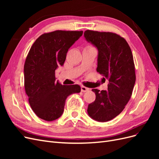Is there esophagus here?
Instances as JSON below:
<instances>
[{"mask_svg":"<svg viewBox=\"0 0 159 159\" xmlns=\"http://www.w3.org/2000/svg\"><path fill=\"white\" fill-rule=\"evenodd\" d=\"M81 91H82V92H86V91H89V88L85 87V86H84V85H81Z\"/></svg>","mask_w":159,"mask_h":159,"instance_id":"esophagus-1","label":"esophagus"}]
</instances>
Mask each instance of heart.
Here are the masks:
<instances>
[{
	"label": "heart",
	"mask_w": 159,
	"mask_h": 159,
	"mask_svg": "<svg viewBox=\"0 0 159 159\" xmlns=\"http://www.w3.org/2000/svg\"><path fill=\"white\" fill-rule=\"evenodd\" d=\"M86 47H91V46H89V45H88V46H87Z\"/></svg>",
	"instance_id": "b5f03b06"
}]
</instances>
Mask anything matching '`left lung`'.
<instances>
[{"mask_svg": "<svg viewBox=\"0 0 159 159\" xmlns=\"http://www.w3.org/2000/svg\"><path fill=\"white\" fill-rule=\"evenodd\" d=\"M84 37L98 48L97 71L109 81L107 90L92 89L96 98L88 113L106 122L121 113L131 97L136 80L133 54L125 39L115 33L88 30Z\"/></svg>", "mask_w": 159, "mask_h": 159, "instance_id": "8db88e82", "label": "left lung"}]
</instances>
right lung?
<instances>
[{"label": "right lung", "instance_id": "1", "mask_svg": "<svg viewBox=\"0 0 159 159\" xmlns=\"http://www.w3.org/2000/svg\"><path fill=\"white\" fill-rule=\"evenodd\" d=\"M82 34L83 31L44 33L30 48L24 66L25 88L32 109L42 119H58L68 96L81 91L78 85H64L56 81L55 71L63 66L69 48Z\"/></svg>", "mask_w": 159, "mask_h": 159}]
</instances>
